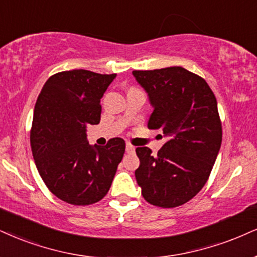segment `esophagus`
Returning <instances> with one entry per match:
<instances>
[{
    "label": "esophagus",
    "mask_w": 257,
    "mask_h": 257,
    "mask_svg": "<svg viewBox=\"0 0 257 257\" xmlns=\"http://www.w3.org/2000/svg\"><path fill=\"white\" fill-rule=\"evenodd\" d=\"M135 150H136V148L134 147V145L130 144V143H126V153L132 154V153H135Z\"/></svg>",
    "instance_id": "esophagus-1"
}]
</instances>
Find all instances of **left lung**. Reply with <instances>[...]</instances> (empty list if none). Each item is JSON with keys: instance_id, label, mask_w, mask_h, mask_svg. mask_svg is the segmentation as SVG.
<instances>
[{"instance_id": "8db88e82", "label": "left lung", "mask_w": 257, "mask_h": 257, "mask_svg": "<svg viewBox=\"0 0 257 257\" xmlns=\"http://www.w3.org/2000/svg\"><path fill=\"white\" fill-rule=\"evenodd\" d=\"M132 74L154 107L148 127L162 130L167 138L157 156L147 147L136 149V180L151 205L177 207L201 191L219 153L216 96L204 78L181 66Z\"/></svg>"}]
</instances>
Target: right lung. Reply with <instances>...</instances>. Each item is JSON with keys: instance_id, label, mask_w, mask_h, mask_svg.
<instances>
[{"instance_id": "right-lung-1", "label": "right lung", "mask_w": 257, "mask_h": 257, "mask_svg": "<svg viewBox=\"0 0 257 257\" xmlns=\"http://www.w3.org/2000/svg\"><path fill=\"white\" fill-rule=\"evenodd\" d=\"M116 74L62 71L44 84L31 130L34 162L47 188L71 205L100 201L112 185L125 153V142L112 138L90 145L87 126L101 118V97Z\"/></svg>"}]
</instances>
